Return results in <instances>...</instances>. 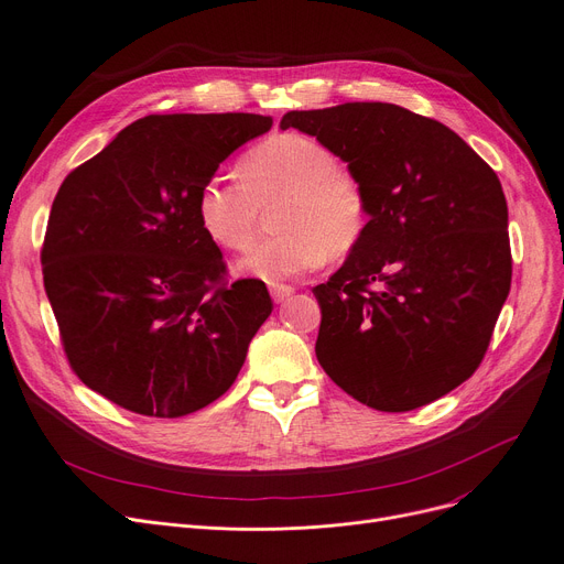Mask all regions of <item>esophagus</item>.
Instances as JSON below:
<instances>
[{
	"mask_svg": "<svg viewBox=\"0 0 564 564\" xmlns=\"http://www.w3.org/2000/svg\"><path fill=\"white\" fill-rule=\"evenodd\" d=\"M270 292H272V300L276 302V304H281V302H285L290 294L294 292V288L292 285H283V283H272L270 285Z\"/></svg>",
	"mask_w": 564,
	"mask_h": 564,
	"instance_id": "obj_1",
	"label": "esophagus"
}]
</instances>
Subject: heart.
Returning <instances> with one entry per match:
<instances>
[{
  "label": "heart",
  "mask_w": 564,
  "mask_h": 564,
  "mask_svg": "<svg viewBox=\"0 0 564 564\" xmlns=\"http://www.w3.org/2000/svg\"><path fill=\"white\" fill-rule=\"evenodd\" d=\"M242 181L213 175L196 194V215L215 245L247 251L270 210L279 235L258 245L240 267L279 283L302 276L324 260L343 256L361 240L366 196L338 158L313 137L283 132L264 139L242 158Z\"/></svg>",
  "instance_id": "obj_1"
}]
</instances>
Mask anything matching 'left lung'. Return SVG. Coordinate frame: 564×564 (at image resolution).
<instances>
[{"instance_id":"1","label":"left lung","mask_w":564,"mask_h":564,"mask_svg":"<svg viewBox=\"0 0 564 564\" xmlns=\"http://www.w3.org/2000/svg\"><path fill=\"white\" fill-rule=\"evenodd\" d=\"M288 128L347 162L370 217L340 270L313 288L319 366L377 411L451 393L482 364L510 294L498 175L451 128L389 102L288 111Z\"/></svg>"}]
</instances>
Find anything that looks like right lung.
I'll list each match as a JSON object with an SVG mask.
<instances>
[{"label": "right lung", "mask_w": 564, "mask_h": 564, "mask_svg": "<svg viewBox=\"0 0 564 564\" xmlns=\"http://www.w3.org/2000/svg\"><path fill=\"white\" fill-rule=\"evenodd\" d=\"M260 113L145 116L68 173L41 251L64 351L88 389L128 411L181 419L221 398L274 304L226 281L196 194Z\"/></svg>", "instance_id": "right-lung-1"}]
</instances>
